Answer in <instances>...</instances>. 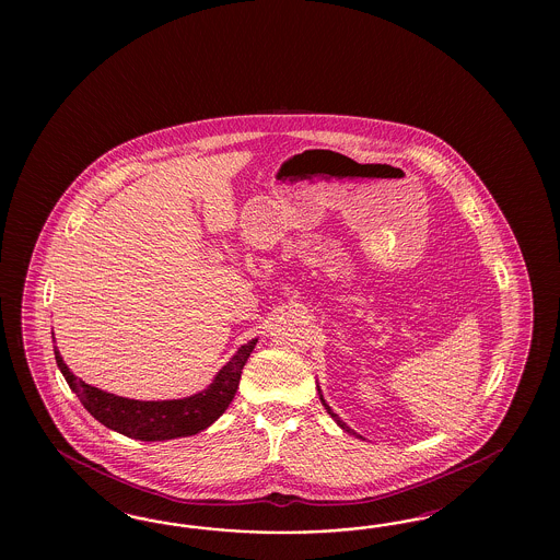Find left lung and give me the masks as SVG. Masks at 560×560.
<instances>
[{
    "label": "left lung",
    "mask_w": 560,
    "mask_h": 560,
    "mask_svg": "<svg viewBox=\"0 0 560 560\" xmlns=\"http://www.w3.org/2000/svg\"><path fill=\"white\" fill-rule=\"evenodd\" d=\"M318 392H320V388H318ZM320 400H323V405H324V408H326V412H328V415H330V417H332V419H335V421H337V424H339V427H340V429H342V431H347V433H351V435H357L355 431H353V429H349V427H347V423H342V421H340L339 415H337V412H335V410H332V408H330V407H328V405H326V400H324L323 394H320ZM357 438H361V435H357Z\"/></svg>",
    "instance_id": "left-lung-1"
}]
</instances>
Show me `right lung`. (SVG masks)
Instances as JSON below:
<instances>
[{
    "instance_id": "obj_1",
    "label": "right lung",
    "mask_w": 560,
    "mask_h": 560,
    "mask_svg": "<svg viewBox=\"0 0 560 560\" xmlns=\"http://www.w3.org/2000/svg\"><path fill=\"white\" fill-rule=\"evenodd\" d=\"M256 342L258 339L242 345L236 355L232 357L213 377L207 390L180 400H158V402L122 398L85 384L69 372L57 347H55V359L69 388L78 394L80 402L96 421H101L104 427L117 431L120 435H127L131 440L166 441L195 435L220 419L225 408L230 407V402L234 400L242 368L246 365Z\"/></svg>"
}]
</instances>
